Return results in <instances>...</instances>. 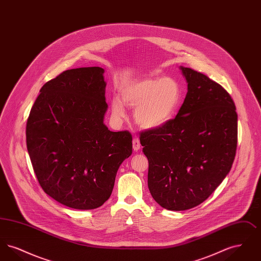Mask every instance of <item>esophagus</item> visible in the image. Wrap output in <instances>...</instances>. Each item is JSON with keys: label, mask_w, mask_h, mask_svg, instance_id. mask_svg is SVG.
<instances>
[{"label": "esophagus", "mask_w": 261, "mask_h": 261, "mask_svg": "<svg viewBox=\"0 0 261 261\" xmlns=\"http://www.w3.org/2000/svg\"><path fill=\"white\" fill-rule=\"evenodd\" d=\"M132 144H133V149L134 150H139L140 148H141V144H140V140L135 137L134 139H133V142H132Z\"/></svg>", "instance_id": "obj_1"}]
</instances>
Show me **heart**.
<instances>
[{
	"mask_svg": "<svg viewBox=\"0 0 261 261\" xmlns=\"http://www.w3.org/2000/svg\"><path fill=\"white\" fill-rule=\"evenodd\" d=\"M120 97L112 100L113 116L121 119L125 116L122 101L135 108L134 118L143 128L155 129L173 118L181 102L179 84L169 77L146 78L126 83L120 88Z\"/></svg>",
	"mask_w": 261,
	"mask_h": 261,
	"instance_id": "b5f03b06",
	"label": "heart"
}]
</instances>
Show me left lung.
<instances>
[{
  "label": "left lung",
  "instance_id": "obj_1",
  "mask_svg": "<svg viewBox=\"0 0 261 261\" xmlns=\"http://www.w3.org/2000/svg\"><path fill=\"white\" fill-rule=\"evenodd\" d=\"M180 69L188 92L176 117L140 134L150 195L174 211L193 208L211 196L231 170L238 143V115L229 93L206 75Z\"/></svg>",
  "mask_w": 261,
  "mask_h": 261
}]
</instances>
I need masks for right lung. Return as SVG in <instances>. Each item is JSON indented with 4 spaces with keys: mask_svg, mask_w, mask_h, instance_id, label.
Here are the masks:
<instances>
[{
    "mask_svg": "<svg viewBox=\"0 0 261 261\" xmlns=\"http://www.w3.org/2000/svg\"><path fill=\"white\" fill-rule=\"evenodd\" d=\"M105 70H65L40 90L26 123V145L38 182L50 198L94 210L112 195L120 164L132 153L129 131L103 124Z\"/></svg>",
    "mask_w": 261,
    "mask_h": 261,
    "instance_id": "right-lung-1",
    "label": "right lung"
}]
</instances>
